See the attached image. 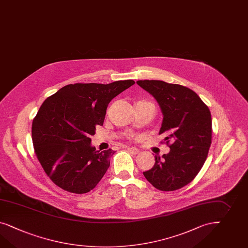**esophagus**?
Instances as JSON below:
<instances>
[{"mask_svg":"<svg viewBox=\"0 0 248 248\" xmlns=\"http://www.w3.org/2000/svg\"><path fill=\"white\" fill-rule=\"evenodd\" d=\"M128 152H130L132 154H138L140 153V151H139V149H137V148L135 147H129L127 148Z\"/></svg>","mask_w":248,"mask_h":248,"instance_id":"esophagus-1","label":"esophagus"}]
</instances>
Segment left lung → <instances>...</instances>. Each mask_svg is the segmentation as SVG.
Segmentation results:
<instances>
[{
	"mask_svg": "<svg viewBox=\"0 0 248 248\" xmlns=\"http://www.w3.org/2000/svg\"><path fill=\"white\" fill-rule=\"evenodd\" d=\"M161 107L163 121L159 134H168L170 149L155 155L154 167L143 175L154 187L173 191L194 180L208 157L212 138V119L208 106L193 90L161 80H139Z\"/></svg>",
	"mask_w": 248,
	"mask_h": 248,
	"instance_id": "obj_1",
	"label": "left lung"
}]
</instances>
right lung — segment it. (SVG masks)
<instances>
[{
  "label": "right lung",
  "instance_id": "1",
  "mask_svg": "<svg viewBox=\"0 0 248 248\" xmlns=\"http://www.w3.org/2000/svg\"><path fill=\"white\" fill-rule=\"evenodd\" d=\"M134 83L70 84L43 102L32 122L34 153L57 186L84 194L101 181L114 151H95L90 136L103 125L110 101Z\"/></svg>",
  "mask_w": 248,
  "mask_h": 248
}]
</instances>
